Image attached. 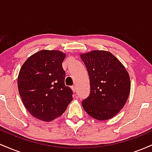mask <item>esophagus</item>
Here are the masks:
<instances>
[{
	"mask_svg": "<svg viewBox=\"0 0 152 152\" xmlns=\"http://www.w3.org/2000/svg\"><path fill=\"white\" fill-rule=\"evenodd\" d=\"M71 89H72L73 92H74V93H75V92H76V87L75 86L71 87Z\"/></svg>",
	"mask_w": 152,
	"mask_h": 152,
	"instance_id": "34e87169",
	"label": "esophagus"
}]
</instances>
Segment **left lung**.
<instances>
[{
    "mask_svg": "<svg viewBox=\"0 0 152 152\" xmlns=\"http://www.w3.org/2000/svg\"><path fill=\"white\" fill-rule=\"evenodd\" d=\"M80 56L89 76L91 88L89 96L82 102L83 109L95 119L113 118L128 99L129 75L110 52L96 50Z\"/></svg>",
    "mask_w": 152,
    "mask_h": 152,
    "instance_id": "obj_1",
    "label": "left lung"
}]
</instances>
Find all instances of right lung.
Listing matches in <instances>:
<instances>
[{
  "instance_id": "add662e5",
  "label": "right lung",
  "mask_w": 152,
  "mask_h": 152,
  "mask_svg": "<svg viewBox=\"0 0 152 152\" xmlns=\"http://www.w3.org/2000/svg\"><path fill=\"white\" fill-rule=\"evenodd\" d=\"M60 50H41L24 62L19 71L18 88L26 109L35 118L51 121L61 116L72 101V90L65 86Z\"/></svg>"
}]
</instances>
